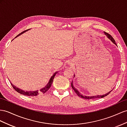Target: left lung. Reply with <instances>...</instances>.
Masks as SVG:
<instances>
[{
  "mask_svg": "<svg viewBox=\"0 0 127 127\" xmlns=\"http://www.w3.org/2000/svg\"><path fill=\"white\" fill-rule=\"evenodd\" d=\"M104 33H105V34L106 35H107V36L108 37V38H109L110 40H111L115 44H116V43H115V41L114 40V39L113 38V37L111 35H110V34H109L108 33H107V32H104ZM71 86H72V89L74 90V91H75V92L77 93V95H78L79 96H80V97H82V98H83V99H97V98H100V97H105V96H107V95H108L111 92V91H112V90H111L110 91H109L108 93H106V95H96V96H84V95H81L80 94V93H79V92L78 91L75 89V88H74L73 87V85H72V83H71Z\"/></svg>",
  "mask_w": 127,
  "mask_h": 127,
  "instance_id": "obj_1",
  "label": "left lung"
}]
</instances>
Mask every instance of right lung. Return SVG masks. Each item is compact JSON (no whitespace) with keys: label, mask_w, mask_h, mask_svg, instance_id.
<instances>
[{"label":"right lung","mask_w":127,"mask_h":127,"mask_svg":"<svg viewBox=\"0 0 127 127\" xmlns=\"http://www.w3.org/2000/svg\"><path fill=\"white\" fill-rule=\"evenodd\" d=\"M29 30H30V29H29ZM26 30V31H24V32H21V33H20L19 35H18L16 37L18 36H19L20 35L22 34V33H24V32H26L27 31H28V30ZM57 73V72H55V73L54 74V75H53V76H51V77L50 78L49 82V83L47 84V85L46 86H45L44 87V88L41 89L40 91H30V92H29V91H27V92H25L24 91L22 90H20V89H19L18 88V87L14 86L13 85V84H12V83H11V85L12 86V87H13V89L16 91L18 92V93H19L20 94H21V95H26V96H36V95H38L40 93H43V94H44V93H45V92H47L49 90V89H50V87H51V84H52V83H53V82L54 77H55V75H56V74Z\"/></svg>","instance_id":"add662e5"}]
</instances>
